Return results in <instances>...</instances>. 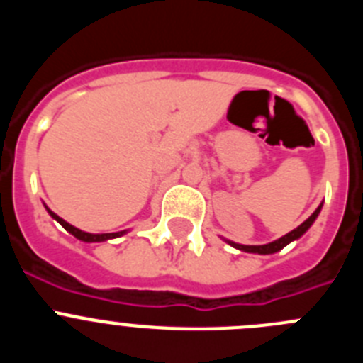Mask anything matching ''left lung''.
<instances>
[{
  "mask_svg": "<svg viewBox=\"0 0 363 363\" xmlns=\"http://www.w3.org/2000/svg\"><path fill=\"white\" fill-rule=\"evenodd\" d=\"M320 209H322V205H320L318 209L314 211L313 214H311L309 218H307L301 225H298L296 229L291 230V233H287L285 236H281L280 240H277V242L272 243H267V245H238V243H233L230 242V245L236 247V249H240V251H245V252H258V255H272V252L280 251V249H284L287 243H291L293 240H298L301 236V234L306 233L307 229H309L311 225H313V221L316 220V216H318Z\"/></svg>",
  "mask_w": 363,
  "mask_h": 363,
  "instance_id": "left-lung-1",
  "label": "left lung"
}]
</instances>
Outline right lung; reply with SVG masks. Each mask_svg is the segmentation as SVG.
Here are the masks:
<instances>
[{
	"label": "right lung",
	"instance_id": "right-lung-1",
	"mask_svg": "<svg viewBox=\"0 0 363 363\" xmlns=\"http://www.w3.org/2000/svg\"><path fill=\"white\" fill-rule=\"evenodd\" d=\"M50 216L54 218V220H57L60 223L63 225V229L69 230L70 234H74L78 240H83V242H105V240H111V238H116V236H121L123 233H107V234H91V233H83V230L76 229V227H72L70 223H67L65 220H62V218L57 216V214H54L52 211H49Z\"/></svg>",
	"mask_w": 363,
	"mask_h": 363
}]
</instances>
